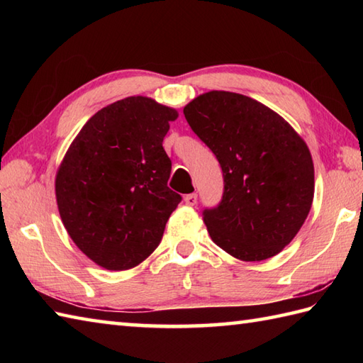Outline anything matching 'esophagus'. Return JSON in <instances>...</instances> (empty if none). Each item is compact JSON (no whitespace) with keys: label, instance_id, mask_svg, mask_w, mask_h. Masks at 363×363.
<instances>
[{"label":"esophagus","instance_id":"obj_1","mask_svg":"<svg viewBox=\"0 0 363 363\" xmlns=\"http://www.w3.org/2000/svg\"><path fill=\"white\" fill-rule=\"evenodd\" d=\"M184 201H186V204H189V206H195L198 203V195L189 194V195H186V198H184Z\"/></svg>","mask_w":363,"mask_h":363}]
</instances>
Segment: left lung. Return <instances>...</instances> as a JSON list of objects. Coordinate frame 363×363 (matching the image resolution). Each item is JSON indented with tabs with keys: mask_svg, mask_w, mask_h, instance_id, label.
Segmentation results:
<instances>
[{
	"mask_svg": "<svg viewBox=\"0 0 363 363\" xmlns=\"http://www.w3.org/2000/svg\"><path fill=\"white\" fill-rule=\"evenodd\" d=\"M184 115L223 169L221 203L203 212L212 240L245 262L276 256L312 207L313 162L306 142L281 115L233 91L199 95Z\"/></svg>",
	"mask_w": 363,
	"mask_h": 363,
	"instance_id": "obj_1",
	"label": "left lung"
}]
</instances>
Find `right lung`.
<instances>
[{"label": "right lung", "mask_w": 363, "mask_h": 363, "mask_svg": "<svg viewBox=\"0 0 363 363\" xmlns=\"http://www.w3.org/2000/svg\"><path fill=\"white\" fill-rule=\"evenodd\" d=\"M177 111L146 96L103 107L82 126L56 174L60 218L76 246L112 272L157 248L181 195L167 186L162 146Z\"/></svg>", "instance_id": "add662e5"}]
</instances>
